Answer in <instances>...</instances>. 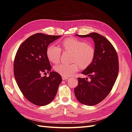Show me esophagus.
I'll return each mask as SVG.
<instances>
[{
	"instance_id": "esophagus-1",
	"label": "esophagus",
	"mask_w": 132,
	"mask_h": 132,
	"mask_svg": "<svg viewBox=\"0 0 132 132\" xmlns=\"http://www.w3.org/2000/svg\"><path fill=\"white\" fill-rule=\"evenodd\" d=\"M62 79H63V80H67V79H69V77H64V76H62Z\"/></svg>"
}]
</instances>
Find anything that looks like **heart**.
Wrapping results in <instances>:
<instances>
[{
	"mask_svg": "<svg viewBox=\"0 0 132 132\" xmlns=\"http://www.w3.org/2000/svg\"><path fill=\"white\" fill-rule=\"evenodd\" d=\"M61 50L72 53L71 64L61 63L55 66L56 72L64 77H69L78 71L79 67L87 68L93 62L95 57V47L86 41L74 37H69L61 42L60 47L54 45H50L46 49L48 60L57 63L60 60Z\"/></svg>",
	"mask_w": 132,
	"mask_h": 132,
	"instance_id": "1",
	"label": "heart"
}]
</instances>
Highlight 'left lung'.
<instances>
[{"mask_svg":"<svg viewBox=\"0 0 132 132\" xmlns=\"http://www.w3.org/2000/svg\"><path fill=\"white\" fill-rule=\"evenodd\" d=\"M77 36L93 38L95 57L91 65L82 72L89 77L90 80L78 78L74 93L77 100L83 104L94 105L104 99L113 88L119 73L118 55L112 44L99 33Z\"/></svg>","mask_w":132,"mask_h":132,"instance_id":"obj_1","label":"left lung"}]
</instances>
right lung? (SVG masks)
Wrapping results in <instances>:
<instances>
[{"label": "right lung", "mask_w": 132, "mask_h": 132, "mask_svg": "<svg viewBox=\"0 0 132 132\" xmlns=\"http://www.w3.org/2000/svg\"><path fill=\"white\" fill-rule=\"evenodd\" d=\"M61 36L38 33L30 36L19 46L14 60L16 83L24 97L33 104L44 106L54 99L62 81L60 74L50 71L46 56L49 45ZM50 72L48 77L41 74Z\"/></svg>", "instance_id": "1"}]
</instances>
